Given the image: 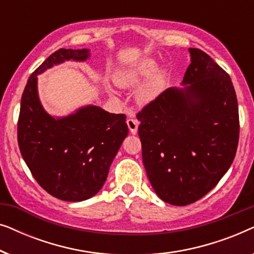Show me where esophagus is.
<instances>
[{
    "instance_id": "obj_1",
    "label": "esophagus",
    "mask_w": 254,
    "mask_h": 254,
    "mask_svg": "<svg viewBox=\"0 0 254 254\" xmlns=\"http://www.w3.org/2000/svg\"><path fill=\"white\" fill-rule=\"evenodd\" d=\"M127 126L129 128V131L131 134H136L137 133V128H138V123L133 118H129V119H127Z\"/></svg>"
}]
</instances>
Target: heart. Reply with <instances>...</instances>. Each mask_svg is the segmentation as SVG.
Returning <instances> with one entry per match:
<instances>
[{"mask_svg":"<svg viewBox=\"0 0 254 254\" xmlns=\"http://www.w3.org/2000/svg\"><path fill=\"white\" fill-rule=\"evenodd\" d=\"M158 64L152 58H142L121 65L114 71L113 79L120 88H134L144 82L135 93V98L141 105H148L161 96L165 86L166 71L157 68ZM113 95V91L110 89Z\"/></svg>","mask_w":254,"mask_h":254,"instance_id":"b5f03b06","label":"heart"}]
</instances>
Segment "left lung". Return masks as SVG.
I'll return each mask as SVG.
<instances>
[{
  "label": "left lung",
  "mask_w": 254,
  "mask_h": 254,
  "mask_svg": "<svg viewBox=\"0 0 254 254\" xmlns=\"http://www.w3.org/2000/svg\"><path fill=\"white\" fill-rule=\"evenodd\" d=\"M180 88H169L136 118L142 161L155 193L173 206L214 189L234 162L238 103L231 78L209 55L189 48Z\"/></svg>",
  "instance_id": "left-lung-1"
}]
</instances>
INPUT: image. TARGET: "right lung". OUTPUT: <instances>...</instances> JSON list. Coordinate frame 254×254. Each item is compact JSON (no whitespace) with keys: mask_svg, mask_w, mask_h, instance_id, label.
<instances>
[{"mask_svg":"<svg viewBox=\"0 0 254 254\" xmlns=\"http://www.w3.org/2000/svg\"><path fill=\"white\" fill-rule=\"evenodd\" d=\"M90 50L61 48L27 79L18 119V145L38 184L58 199L79 202L102 190L120 145L128 135L125 114L89 104L54 117L41 105L38 76L65 61L85 62Z\"/></svg>","mask_w":254,"mask_h":254,"instance_id":"right-lung-1","label":"right lung"}]
</instances>
